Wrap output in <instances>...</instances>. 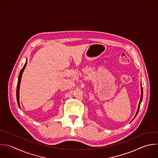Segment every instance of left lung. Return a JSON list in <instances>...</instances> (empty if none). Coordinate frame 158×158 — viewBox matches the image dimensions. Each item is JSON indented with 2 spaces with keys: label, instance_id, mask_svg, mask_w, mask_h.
I'll return each mask as SVG.
<instances>
[{
  "label": "left lung",
  "instance_id": "left-lung-1",
  "mask_svg": "<svg viewBox=\"0 0 158 158\" xmlns=\"http://www.w3.org/2000/svg\"><path fill=\"white\" fill-rule=\"evenodd\" d=\"M142 99H143V88H142V82H141V97H140V102H139V106H138V109H137V113H136V114H135V116L134 117V118H133L132 121H133V120L135 119V118L136 117V116H137V114H138V112H139V109H140V104H141V103H142Z\"/></svg>",
  "mask_w": 158,
  "mask_h": 158
}]
</instances>
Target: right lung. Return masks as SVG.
<instances>
[{
	"instance_id": "1",
	"label": "right lung",
	"mask_w": 158,
	"mask_h": 158,
	"mask_svg": "<svg viewBox=\"0 0 158 158\" xmlns=\"http://www.w3.org/2000/svg\"><path fill=\"white\" fill-rule=\"evenodd\" d=\"M26 64H27V60L23 66V68L21 69V71L19 72V76H18V83H17V88H16V99H17V102H18V105L19 108H20V104H19V87H20V83H21V77H22V74L23 73V71L26 66Z\"/></svg>"
}]
</instances>
